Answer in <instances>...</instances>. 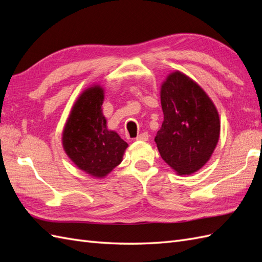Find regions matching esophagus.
I'll return each instance as SVG.
<instances>
[{"instance_id":"34e87169","label":"esophagus","mask_w":262,"mask_h":262,"mask_svg":"<svg viewBox=\"0 0 262 262\" xmlns=\"http://www.w3.org/2000/svg\"><path fill=\"white\" fill-rule=\"evenodd\" d=\"M136 140H137V141H147V140H148V134H147V132L141 133L140 136H138V137L136 138Z\"/></svg>"}]
</instances>
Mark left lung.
<instances>
[{
    "label": "left lung",
    "mask_w": 262,
    "mask_h": 262,
    "mask_svg": "<svg viewBox=\"0 0 262 262\" xmlns=\"http://www.w3.org/2000/svg\"><path fill=\"white\" fill-rule=\"evenodd\" d=\"M161 104L164 121L155 137L158 152L178 175H191L208 163L217 145V109L202 87L180 71L162 83Z\"/></svg>",
    "instance_id": "obj_1"
}]
</instances>
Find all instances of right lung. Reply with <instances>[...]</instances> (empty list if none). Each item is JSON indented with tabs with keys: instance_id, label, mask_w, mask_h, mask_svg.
Here are the masks:
<instances>
[{
	"instance_id": "obj_1",
	"label": "right lung",
	"mask_w": 262,
	"mask_h": 262,
	"mask_svg": "<svg viewBox=\"0 0 262 262\" xmlns=\"http://www.w3.org/2000/svg\"><path fill=\"white\" fill-rule=\"evenodd\" d=\"M105 91L98 84L86 89L71 109L62 132L64 152L78 168L104 178L122 162L128 143L107 128L102 114Z\"/></svg>"
}]
</instances>
